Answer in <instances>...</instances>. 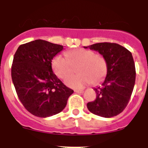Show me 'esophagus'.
<instances>
[{"instance_id": "1", "label": "esophagus", "mask_w": 148, "mask_h": 148, "mask_svg": "<svg viewBox=\"0 0 148 148\" xmlns=\"http://www.w3.org/2000/svg\"><path fill=\"white\" fill-rule=\"evenodd\" d=\"M75 92H77V93H82V92H84L83 90H74Z\"/></svg>"}]
</instances>
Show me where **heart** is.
Masks as SVG:
<instances>
[{
  "instance_id": "1",
  "label": "heart",
  "mask_w": 148,
  "mask_h": 148,
  "mask_svg": "<svg viewBox=\"0 0 148 148\" xmlns=\"http://www.w3.org/2000/svg\"><path fill=\"white\" fill-rule=\"evenodd\" d=\"M64 56H56L52 61L54 73L61 79H64L72 71V66H78L77 75L66 78L68 87L81 89L92 83H99L107 75L108 64L104 56L95 54L90 49H78L67 51Z\"/></svg>"
}]
</instances>
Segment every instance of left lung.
I'll list each match as a JSON object with an SVG mask.
<instances>
[{"label":"left lung","instance_id":"8db88e82","mask_svg":"<svg viewBox=\"0 0 148 148\" xmlns=\"http://www.w3.org/2000/svg\"><path fill=\"white\" fill-rule=\"evenodd\" d=\"M88 47L104 56L108 72L101 86L94 89L96 99L87 103V108L104 118L117 116L127 105L135 84L136 68L131 53L115 43H98Z\"/></svg>","mask_w":148,"mask_h":148}]
</instances>
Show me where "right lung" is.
<instances>
[{
	"label": "right lung",
	"instance_id": "right-lung-1",
	"mask_svg": "<svg viewBox=\"0 0 148 148\" xmlns=\"http://www.w3.org/2000/svg\"><path fill=\"white\" fill-rule=\"evenodd\" d=\"M63 46L35 40L18 48L12 65V79L23 107L32 115L46 118L64 109L73 90L52 70V60Z\"/></svg>",
	"mask_w": 148,
	"mask_h": 148
}]
</instances>
